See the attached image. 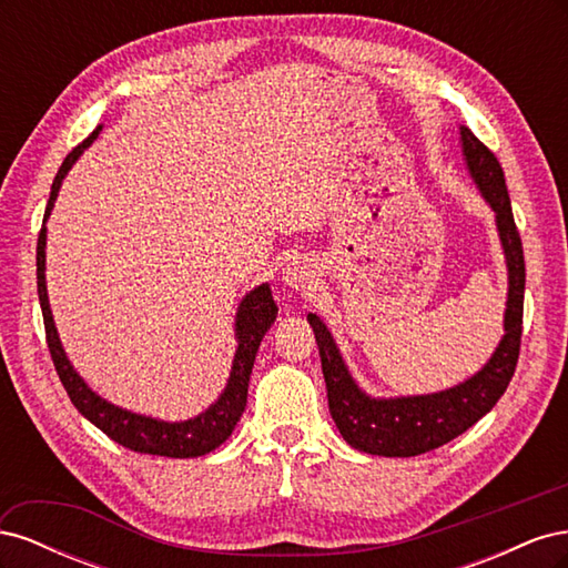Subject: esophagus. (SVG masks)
I'll use <instances>...</instances> for the list:
<instances>
[{
  "mask_svg": "<svg viewBox=\"0 0 568 568\" xmlns=\"http://www.w3.org/2000/svg\"><path fill=\"white\" fill-rule=\"evenodd\" d=\"M284 284L296 288V291H307V294H311L313 288H317L315 267L307 261H291L284 267Z\"/></svg>",
  "mask_w": 568,
  "mask_h": 568,
  "instance_id": "obj_1",
  "label": "esophagus"
}]
</instances>
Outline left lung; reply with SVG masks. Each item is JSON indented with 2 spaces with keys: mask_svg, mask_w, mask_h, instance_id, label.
Wrapping results in <instances>:
<instances>
[{
  "mask_svg": "<svg viewBox=\"0 0 568 568\" xmlns=\"http://www.w3.org/2000/svg\"><path fill=\"white\" fill-rule=\"evenodd\" d=\"M459 140L469 175L495 213V225L500 232L505 251L509 280L505 336L497 343L488 363L480 367V372L469 376L467 382L426 395L372 398L355 384L326 324L313 313L307 315L320 346L332 419L336 422L343 440L353 445L355 450L379 457H415L436 450L488 415L495 403L503 398L514 369H517L526 286L521 236L517 225H514L511 201L500 161L495 159V153L484 142L476 140V134L469 128H459Z\"/></svg>",
  "mask_w": 568,
  "mask_h": 568,
  "instance_id": "1",
  "label": "left lung"
}]
</instances>
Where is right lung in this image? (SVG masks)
Instances as JSON below:
<instances>
[{
  "mask_svg": "<svg viewBox=\"0 0 568 568\" xmlns=\"http://www.w3.org/2000/svg\"><path fill=\"white\" fill-rule=\"evenodd\" d=\"M101 125L78 144L71 153H68L65 161L61 163L59 173L51 184V194L47 201L44 222L54 209V201L59 196V189L68 170L80 159V153L88 149L97 136ZM42 222V230L38 236V296L42 305V317H44V332H47V346L54 359V367L59 379L68 393V398L78 407L84 419H90L97 428H101L111 440H115L123 448H130L134 453L144 455H161V457H201L215 450L217 445L225 443L239 417L244 415L246 407V395H248V379L251 369L255 363V353L265 332L277 320V305L272 301L270 284L255 286L251 294H246L239 303L236 322H234V336H236V353L234 363L225 390H222L220 398L205 409L201 415L186 419V422H163L153 419L146 415H136V412L123 409L118 405H111L109 400L97 395L88 384L82 382V376L73 369L71 359L65 357V351L61 346V338L57 334L54 317H51L49 296H47V282H44V248H47V225Z\"/></svg>",
  "mask_w": 568,
  "mask_h": 568,
  "instance_id": "add662e5",
  "label": "right lung"
}]
</instances>
